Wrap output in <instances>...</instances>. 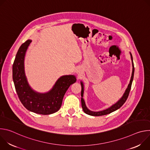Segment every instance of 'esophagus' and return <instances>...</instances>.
Returning a JSON list of instances; mask_svg holds the SVG:
<instances>
[{
	"label": "esophagus",
	"mask_w": 150,
	"mask_h": 150,
	"mask_svg": "<svg viewBox=\"0 0 150 150\" xmlns=\"http://www.w3.org/2000/svg\"><path fill=\"white\" fill-rule=\"evenodd\" d=\"M77 73H79H79H80V72H79V71H78V72H77Z\"/></svg>",
	"instance_id": "esophagus-1"
}]
</instances>
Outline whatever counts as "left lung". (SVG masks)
I'll use <instances>...</instances> for the list:
<instances>
[{"label":"left lung","instance_id":"1","mask_svg":"<svg viewBox=\"0 0 150 150\" xmlns=\"http://www.w3.org/2000/svg\"><path fill=\"white\" fill-rule=\"evenodd\" d=\"M130 54H131V60L132 62V67H133L132 68V76H131L130 82H129V85H128L127 88L126 90L122 97L116 104H115L114 105L111 106L110 108H109L108 109H105L103 111L97 112H92V111H90V110H88L86 107V105H85L84 100L82 98L83 94V85L82 82H81V104H82V109L85 113L87 115H91V116H103V115H108V114L111 113L112 112L119 109L120 107H122L123 105V104L125 103L126 100H127V98L128 97V96H129V92H130V90L131 88V85H132V81L134 79V63H133V58H132V54L131 53H130Z\"/></svg>","mask_w":150,"mask_h":150}]
</instances>
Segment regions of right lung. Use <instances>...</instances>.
<instances>
[{
  "label": "right lung",
  "mask_w": 150,
  "mask_h": 150,
  "mask_svg": "<svg viewBox=\"0 0 150 150\" xmlns=\"http://www.w3.org/2000/svg\"><path fill=\"white\" fill-rule=\"evenodd\" d=\"M31 42V40H28L20 46L13 64L12 76L15 90L19 100L27 110L43 115H50L60 109L64 95L70 85L76 82V78L74 75L60 77L53 88L45 94L34 91L27 82L24 66L25 52Z\"/></svg>",
  "instance_id": "right-lung-1"
}]
</instances>
